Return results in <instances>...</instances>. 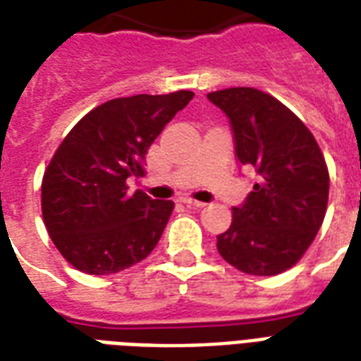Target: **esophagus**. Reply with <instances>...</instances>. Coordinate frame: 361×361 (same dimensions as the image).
<instances>
[{
    "label": "esophagus",
    "mask_w": 361,
    "mask_h": 361,
    "mask_svg": "<svg viewBox=\"0 0 361 361\" xmlns=\"http://www.w3.org/2000/svg\"><path fill=\"white\" fill-rule=\"evenodd\" d=\"M183 204H188L189 208H202L204 207V202H201V201H195V199H188V197H185V199H183Z\"/></svg>",
    "instance_id": "obj_1"
}]
</instances>
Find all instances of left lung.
<instances>
[{"instance_id": "left-lung-1", "label": "left lung", "mask_w": 361, "mask_h": 361, "mask_svg": "<svg viewBox=\"0 0 361 361\" xmlns=\"http://www.w3.org/2000/svg\"><path fill=\"white\" fill-rule=\"evenodd\" d=\"M226 114L235 157L258 181L233 207L228 231L216 239L220 256L248 276L293 268L317 235L327 210L329 172L314 135L287 106L255 87L207 95Z\"/></svg>"}]
</instances>
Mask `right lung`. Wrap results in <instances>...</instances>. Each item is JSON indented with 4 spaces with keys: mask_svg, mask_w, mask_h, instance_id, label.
<instances>
[{
    "mask_svg": "<svg viewBox=\"0 0 361 361\" xmlns=\"http://www.w3.org/2000/svg\"><path fill=\"white\" fill-rule=\"evenodd\" d=\"M193 99L191 92L106 101L72 128L42 181L45 228L59 252L80 271L111 276L153 252L172 201L128 193L143 178L147 149Z\"/></svg>",
    "mask_w": 361,
    "mask_h": 361,
    "instance_id": "1",
    "label": "right lung"
}]
</instances>
